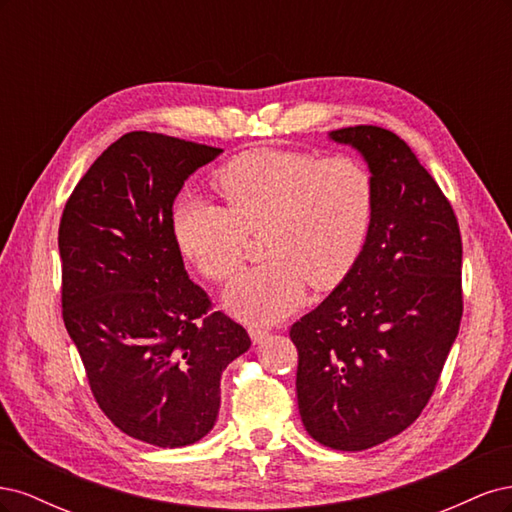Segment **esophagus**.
<instances>
[{
    "label": "esophagus",
    "instance_id": "esophagus-1",
    "mask_svg": "<svg viewBox=\"0 0 512 512\" xmlns=\"http://www.w3.org/2000/svg\"><path fill=\"white\" fill-rule=\"evenodd\" d=\"M250 337H252L254 344H262L269 337V331L262 329V327H250Z\"/></svg>",
    "mask_w": 512,
    "mask_h": 512
}]
</instances>
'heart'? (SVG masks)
<instances>
[{"label": "heart", "instance_id": "1", "mask_svg": "<svg viewBox=\"0 0 512 512\" xmlns=\"http://www.w3.org/2000/svg\"><path fill=\"white\" fill-rule=\"evenodd\" d=\"M226 207L181 200L173 235L181 254L207 280L224 282L237 271L247 232L262 230L269 256L243 269L224 292L232 314L269 324L288 316L309 282L333 288L359 262L371 224L376 190L369 168L354 156L318 158L294 149H250L213 175Z\"/></svg>", "mask_w": 512, "mask_h": 512}]
</instances>
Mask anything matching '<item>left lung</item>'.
Wrapping results in <instances>:
<instances>
[{
	"instance_id": "8db88e82",
	"label": "left lung",
	"mask_w": 512,
	"mask_h": 512,
	"mask_svg": "<svg viewBox=\"0 0 512 512\" xmlns=\"http://www.w3.org/2000/svg\"><path fill=\"white\" fill-rule=\"evenodd\" d=\"M329 138L367 162L374 224L346 280L290 339L309 436L365 451L410 427L436 389L463 314V250L451 203L397 134L354 126Z\"/></svg>"
}]
</instances>
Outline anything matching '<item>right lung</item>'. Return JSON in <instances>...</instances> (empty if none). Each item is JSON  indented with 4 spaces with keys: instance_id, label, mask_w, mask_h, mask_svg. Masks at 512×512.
Masks as SVG:
<instances>
[{
    "instance_id": "right-lung-1",
    "label": "right lung",
    "mask_w": 512,
    "mask_h": 512,
    "mask_svg": "<svg viewBox=\"0 0 512 512\" xmlns=\"http://www.w3.org/2000/svg\"><path fill=\"white\" fill-rule=\"evenodd\" d=\"M222 153L128 132L76 183L59 222L61 307L102 412L130 438L179 448L218 421L222 371L250 335L190 280L173 235L183 181Z\"/></svg>"
}]
</instances>
